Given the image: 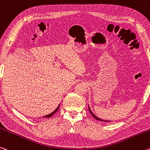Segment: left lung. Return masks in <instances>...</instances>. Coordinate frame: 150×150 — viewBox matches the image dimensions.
I'll return each mask as SVG.
<instances>
[{"label":"left lung","instance_id":"8db88e82","mask_svg":"<svg viewBox=\"0 0 150 150\" xmlns=\"http://www.w3.org/2000/svg\"><path fill=\"white\" fill-rule=\"evenodd\" d=\"M89 112L91 113V115L93 116V117L94 118H96V120H99V121H103V122H110V121H106V120H101V119H99V117H97V116H96L94 115L93 113V112L91 111V109H90V108H89Z\"/></svg>","mask_w":150,"mask_h":150}]
</instances>
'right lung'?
<instances>
[{"label":"right lung","mask_w":150,"mask_h":150,"mask_svg":"<svg viewBox=\"0 0 150 150\" xmlns=\"http://www.w3.org/2000/svg\"><path fill=\"white\" fill-rule=\"evenodd\" d=\"M59 106H60V105H59V106L57 107V109H55V110H54V111H53V112H52L51 113H50V114H49V115H45V116H44V117H47V118H49V117H51L52 115H53L55 113L57 112V111H58V109H59Z\"/></svg>","instance_id":"1"}]
</instances>
